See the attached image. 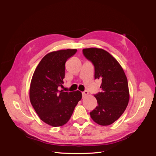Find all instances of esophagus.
<instances>
[{
  "label": "esophagus",
  "mask_w": 156,
  "mask_h": 156,
  "mask_svg": "<svg viewBox=\"0 0 156 156\" xmlns=\"http://www.w3.org/2000/svg\"><path fill=\"white\" fill-rule=\"evenodd\" d=\"M88 94V91H87V90H85V91H84V92H82V95H83V98H84V97H86L87 95Z\"/></svg>",
  "instance_id": "esophagus-1"
}]
</instances>
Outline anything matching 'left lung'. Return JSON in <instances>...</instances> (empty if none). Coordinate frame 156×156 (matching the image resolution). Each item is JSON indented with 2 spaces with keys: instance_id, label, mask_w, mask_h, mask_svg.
Listing matches in <instances>:
<instances>
[{
  "instance_id": "left-lung-1",
  "label": "left lung",
  "mask_w": 156,
  "mask_h": 156,
  "mask_svg": "<svg viewBox=\"0 0 156 156\" xmlns=\"http://www.w3.org/2000/svg\"><path fill=\"white\" fill-rule=\"evenodd\" d=\"M83 54L94 65V78L101 81V91L94 94L98 105L90 115L99 125H110L119 119L128 104L127 77L121 66L107 51L88 48L83 49Z\"/></svg>"
}]
</instances>
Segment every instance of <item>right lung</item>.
<instances>
[{"instance_id": "obj_1", "label": "right lung", "mask_w": 156, "mask_h": 156, "mask_svg": "<svg viewBox=\"0 0 156 156\" xmlns=\"http://www.w3.org/2000/svg\"><path fill=\"white\" fill-rule=\"evenodd\" d=\"M77 49L51 52L41 59L34 71L30 87V100L35 111L45 123L62 126L72 116L81 100V92L58 90L62 87L65 64Z\"/></svg>"}]
</instances>
